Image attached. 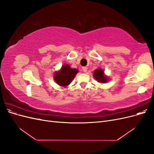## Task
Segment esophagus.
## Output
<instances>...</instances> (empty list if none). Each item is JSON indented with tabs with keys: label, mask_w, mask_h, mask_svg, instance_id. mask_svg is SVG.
Masks as SVG:
<instances>
[{
	"label": "esophagus",
	"mask_w": 154,
	"mask_h": 154,
	"mask_svg": "<svg viewBox=\"0 0 154 154\" xmlns=\"http://www.w3.org/2000/svg\"><path fill=\"white\" fill-rule=\"evenodd\" d=\"M82 70H83V72H86L87 71V67H82Z\"/></svg>",
	"instance_id": "esophagus-1"
}]
</instances>
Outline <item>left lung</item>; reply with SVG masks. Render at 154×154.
I'll return each instance as SVG.
<instances>
[{"label":"left lung","mask_w":154,"mask_h":154,"mask_svg":"<svg viewBox=\"0 0 154 154\" xmlns=\"http://www.w3.org/2000/svg\"><path fill=\"white\" fill-rule=\"evenodd\" d=\"M94 76L98 82L105 83L107 82V78L104 75V72L101 69L95 70L94 71Z\"/></svg>","instance_id":"obj_1"}]
</instances>
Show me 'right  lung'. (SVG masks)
Listing matches in <instances>:
<instances>
[{
    "label": "right lung",
    "mask_w": 154,
    "mask_h": 154,
    "mask_svg": "<svg viewBox=\"0 0 154 154\" xmlns=\"http://www.w3.org/2000/svg\"><path fill=\"white\" fill-rule=\"evenodd\" d=\"M77 72V69H72L68 65L66 64L63 66L59 72L54 74V80L59 85L66 87L71 83Z\"/></svg>",
    "instance_id": "obj_1"
}]
</instances>
